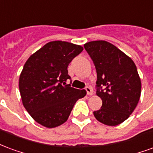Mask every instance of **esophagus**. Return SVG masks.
I'll list each match as a JSON object with an SVG mask.
<instances>
[{"label": "esophagus", "mask_w": 153, "mask_h": 153, "mask_svg": "<svg viewBox=\"0 0 153 153\" xmlns=\"http://www.w3.org/2000/svg\"><path fill=\"white\" fill-rule=\"evenodd\" d=\"M85 90L87 91V94H88V95H89V96L93 95V90L91 87H86V88H85Z\"/></svg>", "instance_id": "1"}]
</instances>
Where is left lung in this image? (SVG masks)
Returning <instances> with one entry per match:
<instances>
[{
    "mask_svg": "<svg viewBox=\"0 0 153 153\" xmlns=\"http://www.w3.org/2000/svg\"><path fill=\"white\" fill-rule=\"evenodd\" d=\"M84 48L95 65L97 96L102 101L101 109L93 115L104 125H120L133 113L140 98L137 67L130 57L106 41L87 42Z\"/></svg>",
    "mask_w": 153,
    "mask_h": 153,
    "instance_id": "1",
    "label": "left lung"
}]
</instances>
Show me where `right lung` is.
<instances>
[{"instance_id":"add662e5","label":"right lung","mask_w":153,"mask_h":153,"mask_svg":"<svg viewBox=\"0 0 153 153\" xmlns=\"http://www.w3.org/2000/svg\"><path fill=\"white\" fill-rule=\"evenodd\" d=\"M83 47L68 42H50L31 55L19 75L22 102L35 121L55 128L66 121L74 105L87 94L66 84L68 65Z\"/></svg>"}]
</instances>
